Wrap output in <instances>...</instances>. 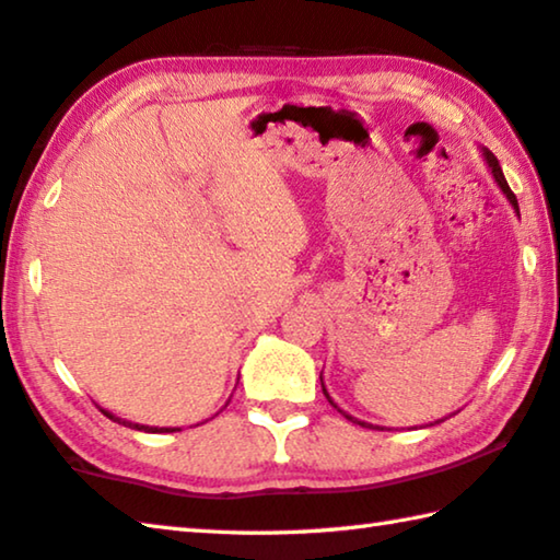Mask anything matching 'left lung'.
I'll return each mask as SVG.
<instances>
[{
  "instance_id": "8db88e82",
  "label": "left lung",
  "mask_w": 560,
  "mask_h": 560,
  "mask_svg": "<svg viewBox=\"0 0 560 560\" xmlns=\"http://www.w3.org/2000/svg\"><path fill=\"white\" fill-rule=\"evenodd\" d=\"M485 156H487V164H490V168H492V174H494V178H497V183H500V188L506 192V198H510V202L514 206V210L520 212V202H516V196L512 192V188H510V183H506V178H504V174H502V168H500V161L494 159V154L492 151H485ZM320 384H323V377H320ZM323 394H325V399H328L332 406H335V401L330 399L328 396V392H325V386H323ZM335 409H338V406H335ZM340 411V409H338ZM345 419L348 421H352V423H358V425H368V429H374V425H370V423H364V421H358V419H352V416H348L345 411H340Z\"/></svg>"
}]
</instances>
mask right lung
<instances>
[{"instance_id":"add662e5","label":"right lung","mask_w":560,"mask_h":560,"mask_svg":"<svg viewBox=\"0 0 560 560\" xmlns=\"http://www.w3.org/2000/svg\"><path fill=\"white\" fill-rule=\"evenodd\" d=\"M103 411L109 421H117V423H121V425H129V429H137V431H149V433H174V431H180V429H149V425H139V423H129V421H121L119 416H112L109 411H105V409H100Z\"/></svg>"}]
</instances>
